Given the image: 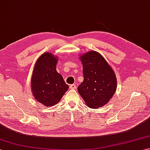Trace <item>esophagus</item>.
I'll return each mask as SVG.
<instances>
[{"label":"esophagus","instance_id":"obj_1","mask_svg":"<svg viewBox=\"0 0 150 150\" xmlns=\"http://www.w3.org/2000/svg\"><path fill=\"white\" fill-rule=\"evenodd\" d=\"M69 88L71 89V90H75V89H76V85L75 84H71L69 86Z\"/></svg>","mask_w":150,"mask_h":150}]
</instances>
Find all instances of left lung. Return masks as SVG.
Instances as JSON below:
<instances>
[{
    "label": "left lung",
    "instance_id": "8db88e82",
    "mask_svg": "<svg viewBox=\"0 0 150 150\" xmlns=\"http://www.w3.org/2000/svg\"><path fill=\"white\" fill-rule=\"evenodd\" d=\"M84 81L77 88L89 108H98L109 103L117 90V78L104 57L95 51L79 56Z\"/></svg>",
    "mask_w": 150,
    "mask_h": 150
}]
</instances>
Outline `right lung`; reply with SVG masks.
Masks as SVG:
<instances>
[{
  "instance_id": "obj_1",
  "label": "right lung",
  "mask_w": 150,
  "mask_h": 150,
  "mask_svg": "<svg viewBox=\"0 0 150 150\" xmlns=\"http://www.w3.org/2000/svg\"><path fill=\"white\" fill-rule=\"evenodd\" d=\"M58 58L45 52L37 60L31 79V88L34 98L46 107L54 106L68 90L62 76L57 71Z\"/></svg>"
}]
</instances>
